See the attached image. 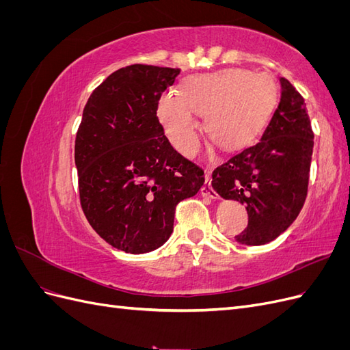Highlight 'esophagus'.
Wrapping results in <instances>:
<instances>
[{
    "label": "esophagus",
    "instance_id": "1",
    "mask_svg": "<svg viewBox=\"0 0 350 350\" xmlns=\"http://www.w3.org/2000/svg\"><path fill=\"white\" fill-rule=\"evenodd\" d=\"M206 183L204 185L201 187V194H203L204 197H208V198H217L219 194L215 191L213 187H211V179H210V171H206Z\"/></svg>",
    "mask_w": 350,
    "mask_h": 350
}]
</instances>
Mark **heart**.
Returning a JSON list of instances; mask_svg holds the SVG:
<instances>
[{
    "label": "heart",
    "instance_id": "b5f03b06",
    "mask_svg": "<svg viewBox=\"0 0 350 350\" xmlns=\"http://www.w3.org/2000/svg\"><path fill=\"white\" fill-rule=\"evenodd\" d=\"M278 100V84L267 72L229 68L183 84L179 94L159 99L157 116L178 152L194 156L200 147V124L194 113L206 115V133L220 149L237 150L261 131Z\"/></svg>",
    "mask_w": 350,
    "mask_h": 350
}]
</instances>
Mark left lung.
<instances>
[{
	"label": "left lung",
	"mask_w": 350,
	"mask_h": 350,
	"mask_svg": "<svg viewBox=\"0 0 350 350\" xmlns=\"http://www.w3.org/2000/svg\"><path fill=\"white\" fill-rule=\"evenodd\" d=\"M280 102L260 142L213 171L211 185L247 206L248 226L237 235L247 245L276 239L298 217L308 193L314 133L304 98L280 77Z\"/></svg>",
	"instance_id": "obj_1"
}]
</instances>
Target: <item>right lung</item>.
<instances>
[{"mask_svg": "<svg viewBox=\"0 0 350 350\" xmlns=\"http://www.w3.org/2000/svg\"><path fill=\"white\" fill-rule=\"evenodd\" d=\"M181 70L133 64L113 71L83 109L74 161L83 213L109 245L130 254L162 245L179 201L204 171L169 143L157 118L162 93Z\"/></svg>", "mask_w": 350, "mask_h": 350, "instance_id": "add662e5", "label": "right lung"}]
</instances>
